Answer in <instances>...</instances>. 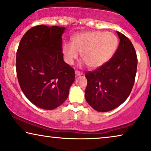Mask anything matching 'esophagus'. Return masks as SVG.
I'll return each instance as SVG.
<instances>
[{
  "instance_id": "34e87169",
  "label": "esophagus",
  "mask_w": 151,
  "mask_h": 151,
  "mask_svg": "<svg viewBox=\"0 0 151 151\" xmlns=\"http://www.w3.org/2000/svg\"><path fill=\"white\" fill-rule=\"evenodd\" d=\"M75 73H76V76H81V75H83V73H82V72L79 71H76Z\"/></svg>"
}]
</instances>
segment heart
<instances>
[{
  "instance_id": "obj_1",
  "label": "heart",
  "mask_w": 151,
  "mask_h": 151,
  "mask_svg": "<svg viewBox=\"0 0 151 151\" xmlns=\"http://www.w3.org/2000/svg\"><path fill=\"white\" fill-rule=\"evenodd\" d=\"M119 40L114 33L101 31H86L76 35L71 44L62 46L65 62L72 65L80 52L82 60L91 68L101 67L112 58L118 47Z\"/></svg>"
}]
</instances>
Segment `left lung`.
Listing matches in <instances>:
<instances>
[{
	"label": "left lung",
	"instance_id": "1",
	"mask_svg": "<svg viewBox=\"0 0 151 151\" xmlns=\"http://www.w3.org/2000/svg\"><path fill=\"white\" fill-rule=\"evenodd\" d=\"M120 42L114 55L106 64L87 71L85 99L90 106L101 112L110 111L122 104L134 85L137 58L128 37L116 31Z\"/></svg>",
	"mask_w": 151,
	"mask_h": 151
}]
</instances>
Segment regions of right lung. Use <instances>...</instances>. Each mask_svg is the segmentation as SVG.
I'll return each instance as SVG.
<instances>
[{
  "mask_svg": "<svg viewBox=\"0 0 151 151\" xmlns=\"http://www.w3.org/2000/svg\"><path fill=\"white\" fill-rule=\"evenodd\" d=\"M65 28L40 25L21 38L17 52L16 69L20 87L36 106L53 109L68 98L75 71L65 63L62 37Z\"/></svg>",
  "mask_w": 151,
  "mask_h": 151,
  "instance_id": "obj_1",
  "label": "right lung"
}]
</instances>
